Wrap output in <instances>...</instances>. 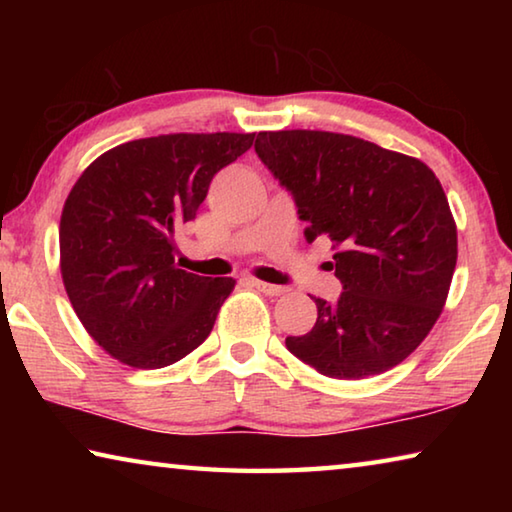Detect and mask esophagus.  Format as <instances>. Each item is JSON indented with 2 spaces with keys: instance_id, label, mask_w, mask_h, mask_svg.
I'll return each instance as SVG.
<instances>
[{
  "instance_id": "obj_1",
  "label": "esophagus",
  "mask_w": 512,
  "mask_h": 512,
  "mask_svg": "<svg viewBox=\"0 0 512 512\" xmlns=\"http://www.w3.org/2000/svg\"><path fill=\"white\" fill-rule=\"evenodd\" d=\"M250 284H253L257 291L266 293V296H282V293L287 291L284 287H277V284H268V282H262V280H253Z\"/></svg>"
}]
</instances>
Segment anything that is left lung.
<instances>
[{
    "instance_id": "1",
    "label": "left lung",
    "mask_w": 512,
    "mask_h": 512,
    "mask_svg": "<svg viewBox=\"0 0 512 512\" xmlns=\"http://www.w3.org/2000/svg\"><path fill=\"white\" fill-rule=\"evenodd\" d=\"M257 158L287 189L305 239L332 241L336 302L287 350L320 375L395 368L431 332L456 268V223L436 173L409 155L325 131L259 133Z\"/></svg>"
}]
</instances>
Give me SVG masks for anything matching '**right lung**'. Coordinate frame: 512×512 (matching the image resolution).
Listing matches in <instances>:
<instances>
[{"label": "right lung", "mask_w": 512, "mask_h": 512, "mask_svg": "<svg viewBox=\"0 0 512 512\" xmlns=\"http://www.w3.org/2000/svg\"><path fill=\"white\" fill-rule=\"evenodd\" d=\"M255 133H176L99 155L60 216V273L76 316L110 357L164 368L210 336L232 277L187 273L173 235Z\"/></svg>", "instance_id": "1"}]
</instances>
